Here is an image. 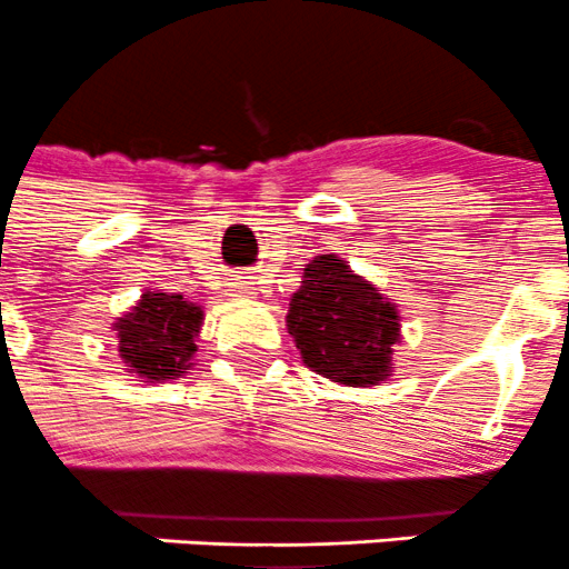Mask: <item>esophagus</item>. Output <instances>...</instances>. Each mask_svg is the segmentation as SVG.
Returning a JSON list of instances; mask_svg holds the SVG:
<instances>
[{
  "mask_svg": "<svg viewBox=\"0 0 569 569\" xmlns=\"http://www.w3.org/2000/svg\"><path fill=\"white\" fill-rule=\"evenodd\" d=\"M228 291H230V297H233V300H250V297L258 295L256 283H252L250 278H233L228 283Z\"/></svg>",
  "mask_w": 569,
  "mask_h": 569,
  "instance_id": "esophagus-1",
  "label": "esophagus"
}]
</instances>
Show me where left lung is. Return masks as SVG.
<instances>
[{
    "label": "left lung",
    "mask_w": 569,
    "mask_h": 569,
    "mask_svg": "<svg viewBox=\"0 0 569 569\" xmlns=\"http://www.w3.org/2000/svg\"><path fill=\"white\" fill-rule=\"evenodd\" d=\"M286 313L302 363L341 386H378L391 375L400 313L375 283L339 256H317L302 269Z\"/></svg>",
    "instance_id": "8db88e82"
}]
</instances>
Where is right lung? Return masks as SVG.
<instances>
[{"label": "right lung", "instance_id": "obj_1", "mask_svg": "<svg viewBox=\"0 0 569 569\" xmlns=\"http://www.w3.org/2000/svg\"><path fill=\"white\" fill-rule=\"evenodd\" d=\"M202 319V308L183 295L144 291L141 300L113 322L119 358L147 383L180 378L194 361Z\"/></svg>", "mask_w": 569, "mask_h": 569}]
</instances>
